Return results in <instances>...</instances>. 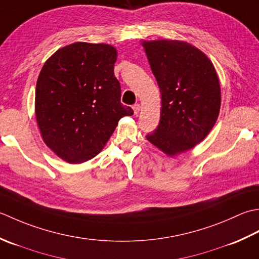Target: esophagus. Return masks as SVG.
Wrapping results in <instances>:
<instances>
[{
  "mask_svg": "<svg viewBox=\"0 0 259 259\" xmlns=\"http://www.w3.org/2000/svg\"><path fill=\"white\" fill-rule=\"evenodd\" d=\"M133 110H134V114L135 115L139 114L140 110H141V105L140 104H135L134 106H133Z\"/></svg>",
  "mask_w": 259,
  "mask_h": 259,
  "instance_id": "34e87169",
  "label": "esophagus"
}]
</instances>
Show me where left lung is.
Masks as SVG:
<instances>
[{
    "mask_svg": "<svg viewBox=\"0 0 259 259\" xmlns=\"http://www.w3.org/2000/svg\"><path fill=\"white\" fill-rule=\"evenodd\" d=\"M161 92V116L146 140L168 156L193 149L217 122L220 82L208 56L181 40L142 41Z\"/></svg>",
    "mask_w": 259,
    "mask_h": 259,
    "instance_id": "obj_1",
    "label": "left lung"
}]
</instances>
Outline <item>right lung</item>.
Masks as SVG:
<instances>
[{
    "mask_svg": "<svg viewBox=\"0 0 259 259\" xmlns=\"http://www.w3.org/2000/svg\"><path fill=\"white\" fill-rule=\"evenodd\" d=\"M116 59L113 46L75 42L57 50L42 67L35 88L36 123L46 145L63 161L92 160L118 120L133 115L120 103Z\"/></svg>",
    "mask_w": 259,
    "mask_h": 259,
    "instance_id": "1",
    "label": "right lung"
}]
</instances>
